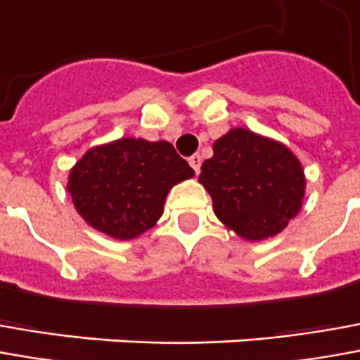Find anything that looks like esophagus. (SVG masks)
I'll list each match as a JSON object with an SVG mask.
<instances>
[{"label": "esophagus", "instance_id": "obj_1", "mask_svg": "<svg viewBox=\"0 0 360 360\" xmlns=\"http://www.w3.org/2000/svg\"><path fill=\"white\" fill-rule=\"evenodd\" d=\"M188 162H190V166L194 168V172L198 174L200 172V166H202V156L200 155H192L190 158H188Z\"/></svg>", "mask_w": 360, "mask_h": 360}]
</instances>
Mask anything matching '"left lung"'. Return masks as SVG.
<instances>
[{
	"label": "left lung",
	"instance_id": "obj_1",
	"mask_svg": "<svg viewBox=\"0 0 360 360\" xmlns=\"http://www.w3.org/2000/svg\"><path fill=\"white\" fill-rule=\"evenodd\" d=\"M200 184L217 219L245 241H264L286 229L302 210L306 174L286 145L233 127L213 143Z\"/></svg>",
	"mask_w": 360,
	"mask_h": 360
}]
</instances>
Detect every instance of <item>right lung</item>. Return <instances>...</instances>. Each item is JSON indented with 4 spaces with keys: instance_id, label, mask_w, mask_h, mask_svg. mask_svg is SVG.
Wrapping results in <instances>:
<instances>
[{
    "instance_id": "add662e5",
    "label": "right lung",
    "mask_w": 360,
    "mask_h": 360,
    "mask_svg": "<svg viewBox=\"0 0 360 360\" xmlns=\"http://www.w3.org/2000/svg\"><path fill=\"white\" fill-rule=\"evenodd\" d=\"M192 176L168 141L123 137L86 150L72 166L68 192L90 227L129 241L155 227L172 186Z\"/></svg>"
}]
</instances>
